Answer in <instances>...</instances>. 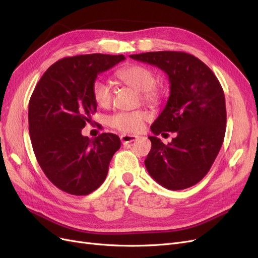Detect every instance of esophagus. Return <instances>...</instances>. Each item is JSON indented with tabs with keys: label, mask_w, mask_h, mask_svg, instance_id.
I'll list each match as a JSON object with an SVG mask.
<instances>
[{
	"label": "esophagus",
	"mask_w": 258,
	"mask_h": 258,
	"mask_svg": "<svg viewBox=\"0 0 258 258\" xmlns=\"http://www.w3.org/2000/svg\"><path fill=\"white\" fill-rule=\"evenodd\" d=\"M137 139H138V136H132V135H122V136H120V140H121L122 144L132 143V142H135Z\"/></svg>",
	"instance_id": "1"
}]
</instances>
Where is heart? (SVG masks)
<instances>
[{
	"mask_svg": "<svg viewBox=\"0 0 258 258\" xmlns=\"http://www.w3.org/2000/svg\"><path fill=\"white\" fill-rule=\"evenodd\" d=\"M117 77L123 83L140 92L143 102L158 104L161 100V92L156 87L155 73L151 69L140 64H132L120 69ZM92 97L101 107H108L113 101L112 85L105 80L98 79L92 85ZM150 119V114L143 110L131 112H117L108 117V124L123 134H138L144 127V122Z\"/></svg>",
	"mask_w": 258,
	"mask_h": 258,
	"instance_id": "obj_1",
	"label": "heart"
}]
</instances>
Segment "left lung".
<instances>
[{
	"label": "left lung",
	"instance_id": "left-lung-1",
	"mask_svg": "<svg viewBox=\"0 0 258 258\" xmlns=\"http://www.w3.org/2000/svg\"><path fill=\"white\" fill-rule=\"evenodd\" d=\"M130 58L161 69L170 82L166 107L151 126V152L145 159L150 175L170 190L188 188L212 167L226 131L222 86L211 69L190 53L152 51ZM173 132L167 146L158 134Z\"/></svg>",
	"mask_w": 258,
	"mask_h": 258
}]
</instances>
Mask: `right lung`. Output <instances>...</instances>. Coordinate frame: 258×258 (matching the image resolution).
I'll return each instance as SVG.
<instances>
[{
	"mask_svg": "<svg viewBox=\"0 0 258 258\" xmlns=\"http://www.w3.org/2000/svg\"><path fill=\"white\" fill-rule=\"evenodd\" d=\"M126 58L91 53L54 62L38 81L29 102V132L43 172L59 189L89 195L104 182L120 139L101 134L93 140L82 129L97 112L92 85L98 74Z\"/></svg>",
	"mask_w": 258,
	"mask_h": 258,
	"instance_id": "obj_1",
	"label": "right lung"
}]
</instances>
